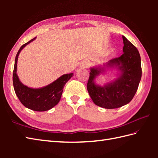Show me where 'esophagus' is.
I'll use <instances>...</instances> for the list:
<instances>
[{"label":"esophagus","instance_id":"esophagus-1","mask_svg":"<svg viewBox=\"0 0 158 158\" xmlns=\"http://www.w3.org/2000/svg\"><path fill=\"white\" fill-rule=\"evenodd\" d=\"M80 66H81V68H88V67L89 66V62H88V60H84V61H83L81 63Z\"/></svg>","mask_w":158,"mask_h":158}]
</instances>
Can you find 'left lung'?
I'll return each mask as SVG.
<instances>
[{"mask_svg":"<svg viewBox=\"0 0 158 158\" xmlns=\"http://www.w3.org/2000/svg\"><path fill=\"white\" fill-rule=\"evenodd\" d=\"M122 38L124 45L122 56L90 68L87 89L94 103L102 108L116 109L128 104L141 79V60L138 49L125 36ZM109 70L117 71V78L103 86L97 85L98 77Z\"/></svg>","mask_w":158,"mask_h":158,"instance_id":"1","label":"left lung"}]
</instances>
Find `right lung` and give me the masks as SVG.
I'll return each mask as SVG.
<instances>
[{
    "instance_id": "1",
    "label": "right lung",
    "mask_w": 158,
    "mask_h": 158,
    "mask_svg": "<svg viewBox=\"0 0 158 158\" xmlns=\"http://www.w3.org/2000/svg\"><path fill=\"white\" fill-rule=\"evenodd\" d=\"M31 39L19 48L15 59L13 73V83L17 96L26 108L35 111H46L54 107L61 98L63 88L66 82L73 76V73L64 74L48 85L39 88H32L23 85L17 74V64L19 53L25 47L35 41Z\"/></svg>"
}]
</instances>
